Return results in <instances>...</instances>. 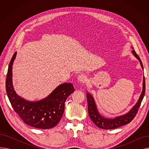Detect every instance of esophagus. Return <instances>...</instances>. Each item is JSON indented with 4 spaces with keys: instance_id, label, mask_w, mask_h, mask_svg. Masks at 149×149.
<instances>
[{
    "instance_id": "34e87169",
    "label": "esophagus",
    "mask_w": 149,
    "mask_h": 149,
    "mask_svg": "<svg viewBox=\"0 0 149 149\" xmlns=\"http://www.w3.org/2000/svg\"><path fill=\"white\" fill-rule=\"evenodd\" d=\"M78 80L81 83H84L87 81V77L85 75H80L78 77Z\"/></svg>"
}]
</instances>
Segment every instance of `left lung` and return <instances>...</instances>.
I'll return each mask as SVG.
<instances>
[{"instance_id": "left-lung-1", "label": "left lung", "mask_w": 149, "mask_h": 149, "mask_svg": "<svg viewBox=\"0 0 149 149\" xmlns=\"http://www.w3.org/2000/svg\"><path fill=\"white\" fill-rule=\"evenodd\" d=\"M132 53L134 54V56L138 58L140 62L141 66L143 69V66L142 64L141 60L138 56V54L134 50H132ZM146 91V83H145V78H143V91L138 101L136 104L133 107L131 110L122 116H120L113 119H109L104 118L103 116L100 115L97 109L94 100H93L92 96L89 94V93H86L87 100H88V113L90 116L91 119L93 121L97 127L103 129H114L116 128L120 127L121 126L126 125L130 123L133 119L135 118L136 116L138 109L141 104L142 100L144 98Z\"/></svg>"}]
</instances>
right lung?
Here are the masks:
<instances>
[{
	"instance_id": "add662e5",
	"label": "right lung",
	"mask_w": 149,
	"mask_h": 149,
	"mask_svg": "<svg viewBox=\"0 0 149 149\" xmlns=\"http://www.w3.org/2000/svg\"><path fill=\"white\" fill-rule=\"evenodd\" d=\"M15 52L10 62L6 79V91L14 111L25 124L37 129L54 127L60 121L65 111L67 98L75 91L72 84H61L48 97L38 101H28L15 92L12 84V66Z\"/></svg>"
}]
</instances>
